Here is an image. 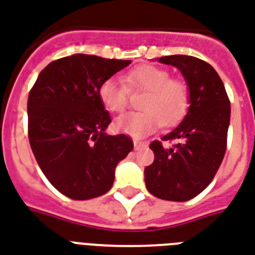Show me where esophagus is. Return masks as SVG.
<instances>
[{"instance_id": "34e87169", "label": "esophagus", "mask_w": 255, "mask_h": 255, "mask_svg": "<svg viewBox=\"0 0 255 255\" xmlns=\"http://www.w3.org/2000/svg\"><path fill=\"white\" fill-rule=\"evenodd\" d=\"M147 144L144 142H137V140H133V147H135V150H140L143 147H146Z\"/></svg>"}]
</instances>
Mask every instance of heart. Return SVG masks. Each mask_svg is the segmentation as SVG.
<instances>
[{
  "instance_id": "heart-1",
  "label": "heart",
  "mask_w": 255,
  "mask_h": 255,
  "mask_svg": "<svg viewBox=\"0 0 255 255\" xmlns=\"http://www.w3.org/2000/svg\"><path fill=\"white\" fill-rule=\"evenodd\" d=\"M131 90H143L146 94L140 101V112L127 113L115 123L118 131L133 139H142L165 126L173 127L180 123L189 108V86L182 80L170 78L167 70L152 65L137 66L126 75ZM127 86L115 78L100 85L99 96L105 108L122 113L128 107Z\"/></svg>"
}]
</instances>
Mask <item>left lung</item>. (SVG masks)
<instances>
[{
    "label": "left lung",
    "mask_w": 255,
    "mask_h": 255,
    "mask_svg": "<svg viewBox=\"0 0 255 255\" xmlns=\"http://www.w3.org/2000/svg\"><path fill=\"white\" fill-rule=\"evenodd\" d=\"M174 66L189 86L190 103L185 118L162 137L175 140L169 148L154 140V162L144 169L147 190L158 199L188 201L214 180L227 147L231 107L224 85L212 66L189 55L162 56Z\"/></svg>",
    "instance_id": "1"
}]
</instances>
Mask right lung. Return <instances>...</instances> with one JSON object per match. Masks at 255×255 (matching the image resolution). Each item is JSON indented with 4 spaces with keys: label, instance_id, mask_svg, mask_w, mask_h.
I'll use <instances>...</instances> for the list:
<instances>
[{
    "label": "right lung",
    "instance_id": "add662e5",
    "mask_svg": "<svg viewBox=\"0 0 255 255\" xmlns=\"http://www.w3.org/2000/svg\"><path fill=\"white\" fill-rule=\"evenodd\" d=\"M131 60L74 54L41 70L28 96V137L51 185L73 200L107 193L115 169L132 151L131 137L107 135L111 123L100 85Z\"/></svg>",
    "mask_w": 255,
    "mask_h": 255
}]
</instances>
